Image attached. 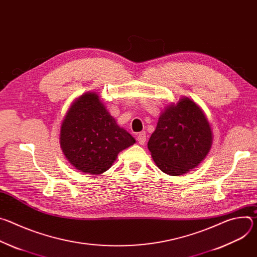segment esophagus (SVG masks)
Returning <instances> with one entry per match:
<instances>
[{
    "mask_svg": "<svg viewBox=\"0 0 257 257\" xmlns=\"http://www.w3.org/2000/svg\"><path fill=\"white\" fill-rule=\"evenodd\" d=\"M137 141L139 144H144L145 141H146V134L145 132H140L138 135H137Z\"/></svg>",
    "mask_w": 257,
    "mask_h": 257,
    "instance_id": "obj_1",
    "label": "esophagus"
}]
</instances>
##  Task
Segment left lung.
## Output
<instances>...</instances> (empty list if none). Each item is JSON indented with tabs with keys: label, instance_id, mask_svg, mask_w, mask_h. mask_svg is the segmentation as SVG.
Returning <instances> with one entry per match:
<instances>
[{
	"label": "left lung",
	"instance_id": "1",
	"mask_svg": "<svg viewBox=\"0 0 257 257\" xmlns=\"http://www.w3.org/2000/svg\"><path fill=\"white\" fill-rule=\"evenodd\" d=\"M202 108L182 96L161 113L148 148L161 171L180 176L197 167L208 155L213 140Z\"/></svg>",
	"mask_w": 257,
	"mask_h": 257
}]
</instances>
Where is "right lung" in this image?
Listing matches in <instances>:
<instances>
[{
	"instance_id": "right-lung-1",
	"label": "right lung",
	"mask_w": 257,
	"mask_h": 257,
	"mask_svg": "<svg viewBox=\"0 0 257 257\" xmlns=\"http://www.w3.org/2000/svg\"><path fill=\"white\" fill-rule=\"evenodd\" d=\"M135 141L109 115L99 95L91 91L71 103L60 128L64 156L76 170L90 175L107 171Z\"/></svg>"
}]
</instances>
